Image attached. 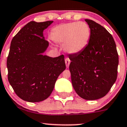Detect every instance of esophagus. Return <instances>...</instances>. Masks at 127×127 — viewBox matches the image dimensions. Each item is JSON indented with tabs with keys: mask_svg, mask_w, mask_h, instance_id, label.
<instances>
[{
	"mask_svg": "<svg viewBox=\"0 0 127 127\" xmlns=\"http://www.w3.org/2000/svg\"><path fill=\"white\" fill-rule=\"evenodd\" d=\"M65 65H66V67L68 68L69 67L70 63V60L68 58H66L65 59Z\"/></svg>",
	"mask_w": 127,
	"mask_h": 127,
	"instance_id": "esophagus-1",
	"label": "esophagus"
}]
</instances>
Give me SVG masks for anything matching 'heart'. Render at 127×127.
Wrapping results in <instances>:
<instances>
[{
    "instance_id": "1",
    "label": "heart",
    "mask_w": 127,
    "mask_h": 127,
    "mask_svg": "<svg viewBox=\"0 0 127 127\" xmlns=\"http://www.w3.org/2000/svg\"><path fill=\"white\" fill-rule=\"evenodd\" d=\"M91 31L88 24L84 22H69L54 27L51 37L57 43L65 44L66 51L76 54L83 50L89 41Z\"/></svg>"
}]
</instances>
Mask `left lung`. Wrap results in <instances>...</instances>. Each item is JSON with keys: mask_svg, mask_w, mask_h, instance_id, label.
I'll list each match as a JSON object with an SVG mask.
<instances>
[{"mask_svg": "<svg viewBox=\"0 0 127 127\" xmlns=\"http://www.w3.org/2000/svg\"><path fill=\"white\" fill-rule=\"evenodd\" d=\"M91 30L89 43L69 56L71 83L79 96L96 100L109 92L117 78L119 60L112 35L100 24L85 19Z\"/></svg>", "mask_w": 127, "mask_h": 127, "instance_id": "8db88e82", "label": "left lung"}]
</instances>
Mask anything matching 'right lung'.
Here are the masks:
<instances>
[{"instance_id": "obj_1", "label": "right lung", "mask_w": 127, "mask_h": 127, "mask_svg": "<svg viewBox=\"0 0 127 127\" xmlns=\"http://www.w3.org/2000/svg\"><path fill=\"white\" fill-rule=\"evenodd\" d=\"M53 21L28 23L15 35L7 59L9 82L20 98L30 102L50 96L60 74L65 69L64 55L43 56L49 43L43 31Z\"/></svg>"}]
</instances>
